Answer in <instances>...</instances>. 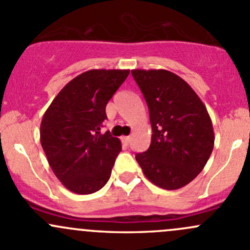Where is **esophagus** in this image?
<instances>
[{"label": "esophagus", "mask_w": 250, "mask_h": 250, "mask_svg": "<svg viewBox=\"0 0 250 250\" xmlns=\"http://www.w3.org/2000/svg\"><path fill=\"white\" fill-rule=\"evenodd\" d=\"M122 140L125 141V144H129L130 141H132V137H123V138H122Z\"/></svg>", "instance_id": "obj_1"}]
</instances>
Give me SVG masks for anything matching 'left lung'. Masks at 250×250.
Returning <instances> with one entry per match:
<instances>
[{"label":"left lung","instance_id":"1","mask_svg":"<svg viewBox=\"0 0 250 250\" xmlns=\"http://www.w3.org/2000/svg\"><path fill=\"white\" fill-rule=\"evenodd\" d=\"M146 100L152 127L147 151L135 155L146 178L176 190L198 175L214 147V130L195 90L167 70H132Z\"/></svg>","mask_w":250,"mask_h":250}]
</instances>
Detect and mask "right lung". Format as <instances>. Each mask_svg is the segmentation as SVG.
<instances>
[{
    "instance_id": "1",
    "label": "right lung",
    "mask_w": 250,
    "mask_h": 250,
    "mask_svg": "<svg viewBox=\"0 0 250 250\" xmlns=\"http://www.w3.org/2000/svg\"><path fill=\"white\" fill-rule=\"evenodd\" d=\"M129 70H89L70 81L49 105L40 139L48 163L67 190L99 191L110 179L121 140L102 134L106 107Z\"/></svg>"
}]
</instances>
